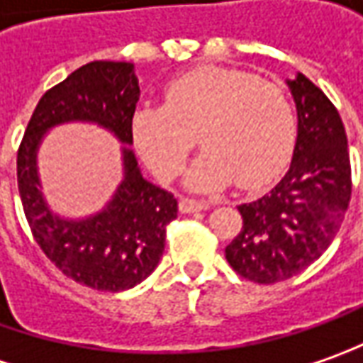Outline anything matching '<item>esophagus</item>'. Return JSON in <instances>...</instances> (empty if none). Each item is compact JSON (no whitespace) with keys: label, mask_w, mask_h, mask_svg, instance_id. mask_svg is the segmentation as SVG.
<instances>
[{"label":"esophagus","mask_w":363,"mask_h":363,"mask_svg":"<svg viewBox=\"0 0 363 363\" xmlns=\"http://www.w3.org/2000/svg\"><path fill=\"white\" fill-rule=\"evenodd\" d=\"M179 208H181V213H196V211L208 208V203L206 201H199V199H191V196H182L181 203H179Z\"/></svg>","instance_id":"obj_1"}]
</instances>
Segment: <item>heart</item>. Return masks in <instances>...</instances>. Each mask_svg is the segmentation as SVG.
Wrapping results in <instances>:
<instances>
[{
	"label": "heart",
	"instance_id": "1",
	"mask_svg": "<svg viewBox=\"0 0 363 363\" xmlns=\"http://www.w3.org/2000/svg\"><path fill=\"white\" fill-rule=\"evenodd\" d=\"M134 143L160 179L181 174L196 136L205 152L186 182L217 191L237 182L255 191L281 174L294 155L297 116L279 84L227 68H199L172 80L164 106H144L132 118Z\"/></svg>",
	"mask_w": 363,
	"mask_h": 363
}]
</instances>
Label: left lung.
Wrapping results in <instances>:
<instances>
[{
	"label": "left lung",
	"mask_w": 363,
	"mask_h": 363,
	"mask_svg": "<svg viewBox=\"0 0 363 363\" xmlns=\"http://www.w3.org/2000/svg\"><path fill=\"white\" fill-rule=\"evenodd\" d=\"M297 106L291 167L267 194L239 206L243 227L225 249L241 277L271 285L299 275L340 231L352 196L347 136L330 98L303 74L287 80Z\"/></svg>",
	"instance_id": "8db88e82"
}]
</instances>
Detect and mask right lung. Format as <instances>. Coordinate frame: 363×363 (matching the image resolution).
<instances>
[{
    "label": "right lung",
    "instance_id": "add662e5",
    "mask_svg": "<svg viewBox=\"0 0 363 363\" xmlns=\"http://www.w3.org/2000/svg\"><path fill=\"white\" fill-rule=\"evenodd\" d=\"M138 96L130 62H90L40 98L18 150L19 196L35 243L66 277L98 291L130 289L155 271L179 203L144 181L134 152L124 146V181L106 208L88 219H60L40 193L35 155L45 132L72 120L96 122L132 144Z\"/></svg>",
    "mask_w": 363,
    "mask_h": 363
}]
</instances>
